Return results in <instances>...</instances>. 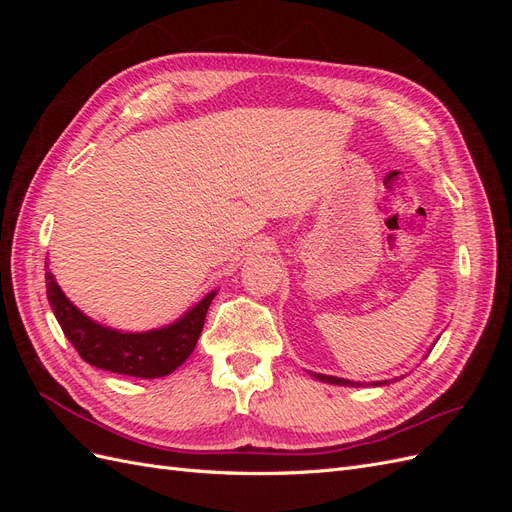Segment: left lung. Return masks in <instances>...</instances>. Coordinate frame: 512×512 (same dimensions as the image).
Returning a JSON list of instances; mask_svg holds the SVG:
<instances>
[{
  "mask_svg": "<svg viewBox=\"0 0 512 512\" xmlns=\"http://www.w3.org/2000/svg\"><path fill=\"white\" fill-rule=\"evenodd\" d=\"M316 380L320 382H327V384H337V386H384V384H391V382H397L401 378L406 376H397L393 380H376V382H352V380H346V378H337V376H327V374H314V371H309Z\"/></svg>",
  "mask_w": 512,
  "mask_h": 512,
  "instance_id": "left-lung-1",
  "label": "left lung"
}]
</instances>
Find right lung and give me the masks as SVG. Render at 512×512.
I'll return each mask as SVG.
<instances>
[{
  "instance_id": "add662e5",
  "label": "right lung",
  "mask_w": 512,
  "mask_h": 512,
  "mask_svg": "<svg viewBox=\"0 0 512 512\" xmlns=\"http://www.w3.org/2000/svg\"><path fill=\"white\" fill-rule=\"evenodd\" d=\"M44 271L46 297H49L53 314L81 359L98 369L143 380L173 374L179 365L188 361L203 333L207 309L218 294V290H211L188 312H183V316L160 329L132 333L111 329L83 314L55 282L49 258L44 262Z\"/></svg>"
}]
</instances>
